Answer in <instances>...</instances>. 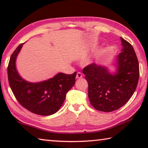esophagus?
<instances>
[{
    "mask_svg": "<svg viewBox=\"0 0 148 148\" xmlns=\"http://www.w3.org/2000/svg\"><path fill=\"white\" fill-rule=\"evenodd\" d=\"M83 77V76H82V74L81 72H77V74H76V78L77 79H79V78H82V77Z\"/></svg>",
    "mask_w": 148,
    "mask_h": 148,
    "instance_id": "34e87169",
    "label": "esophagus"
}]
</instances>
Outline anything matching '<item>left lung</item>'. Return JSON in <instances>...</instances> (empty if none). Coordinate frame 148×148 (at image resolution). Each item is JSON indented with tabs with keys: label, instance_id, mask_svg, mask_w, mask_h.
<instances>
[{
	"label": "left lung",
	"instance_id": "obj_1",
	"mask_svg": "<svg viewBox=\"0 0 148 148\" xmlns=\"http://www.w3.org/2000/svg\"><path fill=\"white\" fill-rule=\"evenodd\" d=\"M121 40L123 48L117 56L116 74L95 63L83 69L90 103L99 111L110 112L122 107L131 98L138 82L139 64L133 47L123 38Z\"/></svg>",
	"mask_w": 148,
	"mask_h": 148
}]
</instances>
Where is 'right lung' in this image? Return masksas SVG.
<instances>
[{
	"label": "right lung",
	"mask_w": 148,
	"mask_h": 148,
	"mask_svg": "<svg viewBox=\"0 0 148 148\" xmlns=\"http://www.w3.org/2000/svg\"><path fill=\"white\" fill-rule=\"evenodd\" d=\"M23 44H19L12 54L8 66L10 86L19 103L32 113L49 116L58 111L66 95L75 84L76 72L59 73L51 79L39 83H31L17 73L16 59Z\"/></svg>",
	"instance_id": "1"
}]
</instances>
